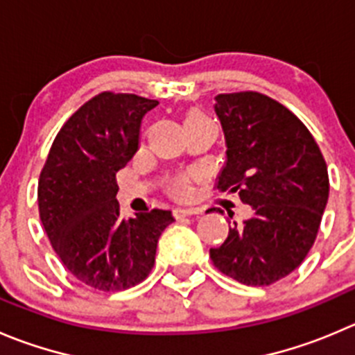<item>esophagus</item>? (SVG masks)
I'll return each mask as SVG.
<instances>
[{"label":"esophagus","instance_id":"1","mask_svg":"<svg viewBox=\"0 0 355 355\" xmlns=\"http://www.w3.org/2000/svg\"><path fill=\"white\" fill-rule=\"evenodd\" d=\"M202 209L198 207H178L174 209V216L178 219L184 218V216H195V214H200Z\"/></svg>","mask_w":355,"mask_h":355}]
</instances>
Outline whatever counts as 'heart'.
I'll list each match as a JSON object with an SVG mask.
<instances>
[{
	"instance_id": "b5f03b06",
	"label": "heart",
	"mask_w": 355,
	"mask_h": 355,
	"mask_svg": "<svg viewBox=\"0 0 355 355\" xmlns=\"http://www.w3.org/2000/svg\"><path fill=\"white\" fill-rule=\"evenodd\" d=\"M200 116H202L200 113H197V111H191V113L188 114L187 121L193 120V118H200ZM191 178H193L191 174H184V175H181V178H178V180L172 183V191H174L175 195H187L188 188H190V183H191Z\"/></svg>"
}]
</instances>
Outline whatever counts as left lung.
<instances>
[{"instance_id": "left-lung-1", "label": "left lung", "mask_w": 355, "mask_h": 355, "mask_svg": "<svg viewBox=\"0 0 355 355\" xmlns=\"http://www.w3.org/2000/svg\"><path fill=\"white\" fill-rule=\"evenodd\" d=\"M214 110L226 141L218 190L239 195L251 216L234 221L209 254L235 281L270 286L298 268L315 242L329 197L326 162L302 120L265 94H219Z\"/></svg>"}]
</instances>
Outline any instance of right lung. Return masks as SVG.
I'll return each mask as SVG.
<instances>
[{
  "instance_id": "add662e5",
  "label": "right lung",
  "mask_w": 355,
  "mask_h": 355,
  "mask_svg": "<svg viewBox=\"0 0 355 355\" xmlns=\"http://www.w3.org/2000/svg\"><path fill=\"white\" fill-rule=\"evenodd\" d=\"M158 101L101 92L62 125L38 181V207L69 273L99 291H121L151 272L171 211L121 218L116 172L139 148L141 120Z\"/></svg>"
}]
</instances>
